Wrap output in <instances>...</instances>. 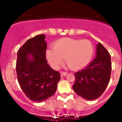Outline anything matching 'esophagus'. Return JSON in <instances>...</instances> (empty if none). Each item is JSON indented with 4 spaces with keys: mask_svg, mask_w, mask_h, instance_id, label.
Returning a JSON list of instances; mask_svg holds the SVG:
<instances>
[{
    "mask_svg": "<svg viewBox=\"0 0 122 122\" xmlns=\"http://www.w3.org/2000/svg\"><path fill=\"white\" fill-rule=\"evenodd\" d=\"M60 73H61V75L62 76H66V75H67V74H68V73L66 72V71H61Z\"/></svg>",
    "mask_w": 122,
    "mask_h": 122,
    "instance_id": "obj_1",
    "label": "esophagus"
}]
</instances>
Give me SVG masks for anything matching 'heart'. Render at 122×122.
I'll list each match as a JSON object with an SVG mask.
<instances>
[{
    "label": "heart",
    "instance_id": "heart-1",
    "mask_svg": "<svg viewBox=\"0 0 122 122\" xmlns=\"http://www.w3.org/2000/svg\"><path fill=\"white\" fill-rule=\"evenodd\" d=\"M93 53V45L89 40L64 38L56 42L53 49L46 50V55L52 68H59L65 58L68 66L76 70L85 67L90 62Z\"/></svg>",
    "mask_w": 122,
    "mask_h": 122
}]
</instances>
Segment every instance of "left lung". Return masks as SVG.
Wrapping results in <instances>:
<instances>
[{
	"label": "left lung",
	"instance_id": "obj_1",
	"mask_svg": "<svg viewBox=\"0 0 122 122\" xmlns=\"http://www.w3.org/2000/svg\"><path fill=\"white\" fill-rule=\"evenodd\" d=\"M112 72L111 56L101 43L96 46V56L85 68L75 73L73 89L87 100L100 97L108 86Z\"/></svg>",
	"mask_w": 122,
	"mask_h": 122
}]
</instances>
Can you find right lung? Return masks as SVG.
<instances>
[{
	"instance_id": "add662e5",
	"label": "right lung",
	"mask_w": 122,
	"mask_h": 122,
	"mask_svg": "<svg viewBox=\"0 0 122 122\" xmlns=\"http://www.w3.org/2000/svg\"><path fill=\"white\" fill-rule=\"evenodd\" d=\"M44 34L28 40L17 53V77L25 94L30 100L42 102L53 96L60 80L46 59L47 44Z\"/></svg>"
}]
</instances>
